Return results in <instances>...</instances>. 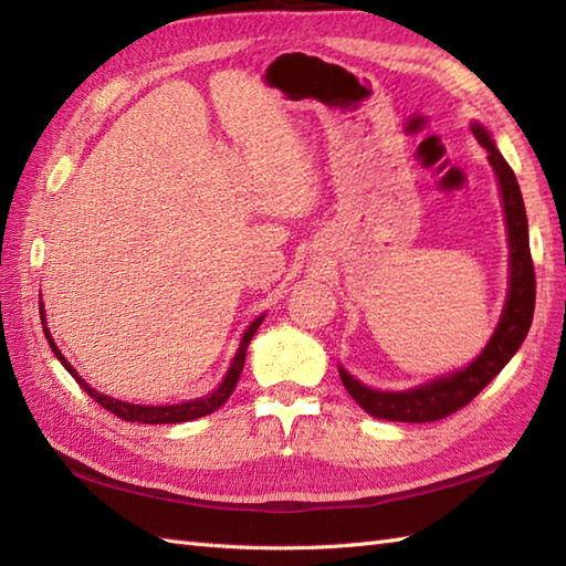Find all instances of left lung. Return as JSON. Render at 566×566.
Wrapping results in <instances>:
<instances>
[{
  "label": "left lung",
  "mask_w": 566,
  "mask_h": 566,
  "mask_svg": "<svg viewBox=\"0 0 566 566\" xmlns=\"http://www.w3.org/2000/svg\"><path fill=\"white\" fill-rule=\"evenodd\" d=\"M472 134L479 140V146L489 150V163L499 177L503 213H506L511 245V280L506 306H503L501 321L494 335H491L489 345L472 365H467L460 371H452L448 377L423 384V387L408 391L369 389L363 381L347 375L343 367H338L347 394L375 418L399 420V423H430V420L448 418L450 413L460 411L462 406L472 401L509 365V359L518 353L527 331H531L535 311V268L531 258V243H527V216L518 179H515L511 165L503 160L496 143L491 140L484 126L474 124Z\"/></svg>",
  "instance_id": "1"
}]
</instances>
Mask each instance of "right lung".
Returning <instances> with one entry per match:
<instances>
[{"label":"right lung","mask_w":566,"mask_h":566,"mask_svg":"<svg viewBox=\"0 0 566 566\" xmlns=\"http://www.w3.org/2000/svg\"><path fill=\"white\" fill-rule=\"evenodd\" d=\"M39 308H41V323H43V333H45V338H48V343H51V350L55 353V357L60 359V365H63L72 377H75V381L80 384V387L87 391L94 401L97 403H102L106 411L109 413H114V416H118V418H124V420H128V423H148V426H163V423H185V420H195V418H201V416H209V413H213L216 408H221L223 403H226V399L228 396L233 394V389H235V384H238V379H240V371H243V365H245V353H248V345H250V340H252V335L258 333V328H260V323H262V318L264 316H260V318H255L250 323V328L245 331V335H243V340H240V347H238V353H235V357H233V363H231V369H228V375L223 377V381H221V387L216 389L213 394H209V396H203V399H197V401H185V403H175V406H138V403H126V401H118V399H112V396H106V394H99L97 389H92L87 381H84L75 369H72V365L67 363L65 359V355L57 350V345H55V340H53V335L48 333V328H45V316H43V304H39Z\"/></svg>","instance_id":"add662e5"}]
</instances>
